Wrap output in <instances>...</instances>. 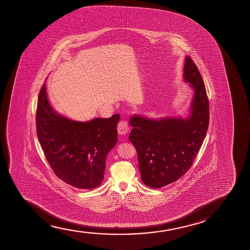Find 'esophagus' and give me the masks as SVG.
Segmentation results:
<instances>
[{"instance_id": "1", "label": "esophagus", "mask_w": 250, "mask_h": 250, "mask_svg": "<svg viewBox=\"0 0 250 250\" xmlns=\"http://www.w3.org/2000/svg\"><path fill=\"white\" fill-rule=\"evenodd\" d=\"M129 126L125 120H121L119 125H118V132L120 135H125L128 133Z\"/></svg>"}]
</instances>
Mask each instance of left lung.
<instances>
[{"label": "left lung", "mask_w": 250, "mask_h": 250, "mask_svg": "<svg viewBox=\"0 0 250 250\" xmlns=\"http://www.w3.org/2000/svg\"><path fill=\"white\" fill-rule=\"evenodd\" d=\"M184 79L194 90L188 118L148 119L135 114L129 139L137 153L144 185L161 188L177 181L193 165L208 129L209 103L197 66L185 57Z\"/></svg>", "instance_id": "left-lung-1"}]
</instances>
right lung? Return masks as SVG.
Returning <instances> with one entry per match:
<instances>
[{
    "mask_svg": "<svg viewBox=\"0 0 250 250\" xmlns=\"http://www.w3.org/2000/svg\"><path fill=\"white\" fill-rule=\"evenodd\" d=\"M120 118V114H113L87 122L69 120L53 109L43 83L37 106V134L55 174L77 188L99 186L104 178L106 155L118 140Z\"/></svg>",
    "mask_w": 250,
    "mask_h": 250,
    "instance_id": "add662e5",
    "label": "right lung"
}]
</instances>
